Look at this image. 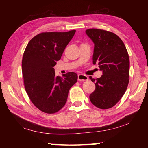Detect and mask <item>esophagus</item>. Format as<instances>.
Masks as SVG:
<instances>
[{"label": "esophagus", "instance_id": "esophagus-1", "mask_svg": "<svg viewBox=\"0 0 148 148\" xmlns=\"http://www.w3.org/2000/svg\"><path fill=\"white\" fill-rule=\"evenodd\" d=\"M77 79L78 81H87L88 79V77L84 74H78Z\"/></svg>", "mask_w": 148, "mask_h": 148}]
</instances>
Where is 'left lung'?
Instances as JSON below:
<instances>
[{
  "instance_id": "obj_1",
  "label": "left lung",
  "mask_w": 148,
  "mask_h": 148,
  "mask_svg": "<svg viewBox=\"0 0 148 148\" xmlns=\"http://www.w3.org/2000/svg\"><path fill=\"white\" fill-rule=\"evenodd\" d=\"M86 33L94 43L93 64H98L102 75L91 81L95 90L90 95L97 108L107 109L115 106L124 95L129 83L130 60L123 42L109 31L89 29Z\"/></svg>"
}]
</instances>
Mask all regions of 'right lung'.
Returning <instances> with one entry per match:
<instances>
[{
	"mask_svg": "<svg viewBox=\"0 0 148 148\" xmlns=\"http://www.w3.org/2000/svg\"><path fill=\"white\" fill-rule=\"evenodd\" d=\"M76 30L42 32L34 37L22 58L25 89L30 100L43 112L53 114L65 104L69 91L77 82V75L69 72L56 76L54 67Z\"/></svg>",
	"mask_w": 148,
	"mask_h": 148,
	"instance_id": "1",
	"label": "right lung"
}]
</instances>
